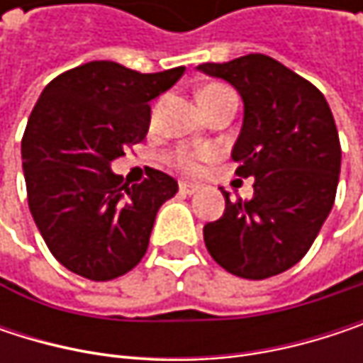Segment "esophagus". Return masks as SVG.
Masks as SVG:
<instances>
[{
    "label": "esophagus",
    "instance_id": "1",
    "mask_svg": "<svg viewBox=\"0 0 363 363\" xmlns=\"http://www.w3.org/2000/svg\"><path fill=\"white\" fill-rule=\"evenodd\" d=\"M179 191H181L182 195H193V193L199 191V184L197 182H181L179 184Z\"/></svg>",
    "mask_w": 363,
    "mask_h": 363
}]
</instances>
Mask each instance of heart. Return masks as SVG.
Listing matches in <instances>:
<instances>
[{
  "mask_svg": "<svg viewBox=\"0 0 363 363\" xmlns=\"http://www.w3.org/2000/svg\"><path fill=\"white\" fill-rule=\"evenodd\" d=\"M218 88H225V86H208V88H203L201 90V94H208V92H212V90H218ZM199 94V96H201ZM199 157H203V153H189V151H181V153H177L174 157H172V162L184 170V172H195L197 170V162H199Z\"/></svg>",
  "mask_w": 363,
  "mask_h": 363,
  "instance_id": "1",
  "label": "heart"
}]
</instances>
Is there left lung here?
Segmentation results:
<instances>
[{
  "mask_svg": "<svg viewBox=\"0 0 363 363\" xmlns=\"http://www.w3.org/2000/svg\"><path fill=\"white\" fill-rule=\"evenodd\" d=\"M201 73L229 82L244 101L231 157L254 179L252 199L225 195V212L203 227L210 256L244 279L294 267L328 218L340 174V143L324 94L271 56L203 62Z\"/></svg>",
  "mask_w": 363,
  "mask_h": 363,
  "instance_id": "left-lung-1",
  "label": "left lung"
}]
</instances>
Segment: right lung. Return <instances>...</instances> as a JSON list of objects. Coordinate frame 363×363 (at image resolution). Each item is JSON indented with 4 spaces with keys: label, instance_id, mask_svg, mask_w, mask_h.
I'll list each match as a JSON object with an SVG mask.
<instances>
[{
    "label": "right lung",
    "instance_id": "right-lung-1",
    "mask_svg": "<svg viewBox=\"0 0 363 363\" xmlns=\"http://www.w3.org/2000/svg\"><path fill=\"white\" fill-rule=\"evenodd\" d=\"M184 73H138L92 60L54 77L23 136V170L37 229L69 271L107 281L134 269L149 248L157 210L179 182L151 170L123 184L111 162L149 132L151 101Z\"/></svg>",
    "mask_w": 363,
    "mask_h": 363
}]
</instances>
